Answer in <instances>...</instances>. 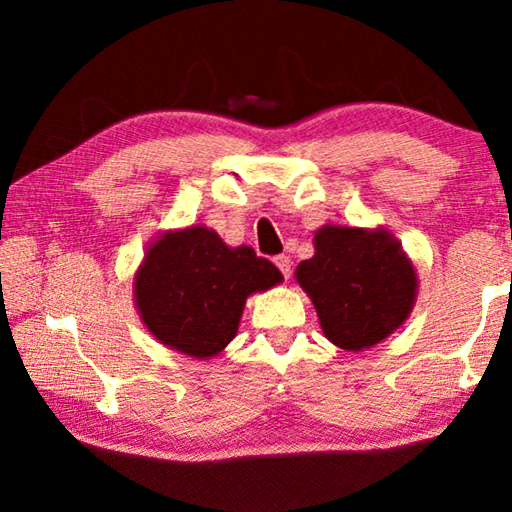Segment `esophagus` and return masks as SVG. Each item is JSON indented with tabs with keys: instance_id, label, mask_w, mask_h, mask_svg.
I'll use <instances>...</instances> for the list:
<instances>
[{
	"instance_id": "34e87169",
	"label": "esophagus",
	"mask_w": 512,
	"mask_h": 512,
	"mask_svg": "<svg viewBox=\"0 0 512 512\" xmlns=\"http://www.w3.org/2000/svg\"><path fill=\"white\" fill-rule=\"evenodd\" d=\"M273 262H275L277 268H280V273H282L284 277L291 275V259H289L287 255H277V257L273 259Z\"/></svg>"
}]
</instances>
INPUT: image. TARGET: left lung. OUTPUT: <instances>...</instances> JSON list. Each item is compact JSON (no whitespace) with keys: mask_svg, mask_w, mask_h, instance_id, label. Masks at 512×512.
I'll list each match as a JSON object with an SVG mask.
<instances>
[{"mask_svg":"<svg viewBox=\"0 0 512 512\" xmlns=\"http://www.w3.org/2000/svg\"><path fill=\"white\" fill-rule=\"evenodd\" d=\"M314 257L296 280L314 302L327 341L363 352L397 332L418 298V273L400 241L384 228L323 225Z\"/></svg>","mask_w":512,"mask_h":512,"instance_id":"1","label":"left lung"}]
</instances>
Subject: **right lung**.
I'll use <instances>...</instances> for the list:
<instances>
[{
    "mask_svg": "<svg viewBox=\"0 0 512 512\" xmlns=\"http://www.w3.org/2000/svg\"><path fill=\"white\" fill-rule=\"evenodd\" d=\"M284 280L250 246L232 248L205 225L167 230L146 248L133 298L144 327L169 350L212 359L237 336L246 300Z\"/></svg>",
    "mask_w": 512,
    "mask_h": 512,
    "instance_id": "add662e5",
    "label": "right lung"
}]
</instances>
